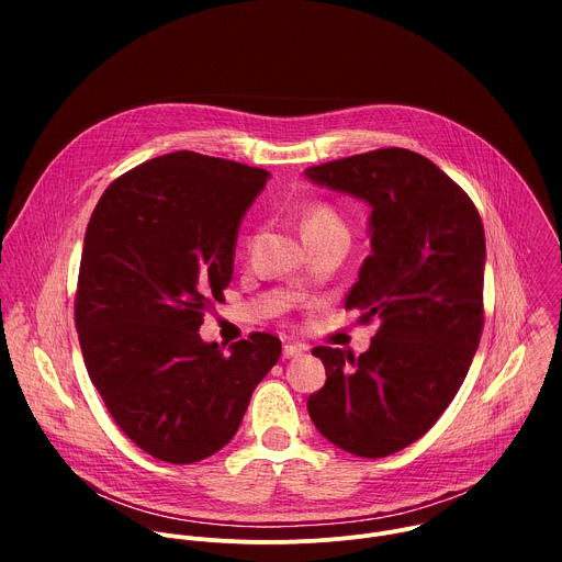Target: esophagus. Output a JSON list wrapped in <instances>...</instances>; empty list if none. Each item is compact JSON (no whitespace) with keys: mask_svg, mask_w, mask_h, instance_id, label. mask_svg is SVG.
Returning a JSON list of instances; mask_svg holds the SVG:
<instances>
[{"mask_svg":"<svg viewBox=\"0 0 562 562\" xmlns=\"http://www.w3.org/2000/svg\"><path fill=\"white\" fill-rule=\"evenodd\" d=\"M304 353V347L302 345H295V342H286L284 349H282V356L284 358H297Z\"/></svg>","mask_w":562,"mask_h":562,"instance_id":"34e87169","label":"esophagus"}]
</instances>
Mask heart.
Listing matches in <instances>:
<instances>
[{
	"label": "heart",
	"mask_w": 562,
	"mask_h": 562,
	"mask_svg": "<svg viewBox=\"0 0 562 562\" xmlns=\"http://www.w3.org/2000/svg\"><path fill=\"white\" fill-rule=\"evenodd\" d=\"M302 235H319V233H342L347 235V224L336 206L327 202H311L300 213Z\"/></svg>",
	"instance_id": "1"
}]
</instances>
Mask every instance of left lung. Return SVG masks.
Returning <instances> with one entry per match:
<instances>
[{
    "label": "left lung",
    "instance_id": "1",
    "mask_svg": "<svg viewBox=\"0 0 562 562\" xmlns=\"http://www.w3.org/2000/svg\"><path fill=\"white\" fill-rule=\"evenodd\" d=\"M304 176L371 206V256L347 308L380 319L358 358L313 349L327 382L306 409L336 447L384 458L436 425L471 367L483 331L485 228L469 195L407 148L336 159Z\"/></svg>",
    "mask_w": 562,
    "mask_h": 562
}]
</instances>
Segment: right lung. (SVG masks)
Listing matches in <instances>:
<instances>
[{
    "mask_svg": "<svg viewBox=\"0 0 562 562\" xmlns=\"http://www.w3.org/2000/svg\"><path fill=\"white\" fill-rule=\"evenodd\" d=\"M271 176L176 150L131 169L100 198L79 265L75 327L91 382L146 453L191 464L220 451L280 338L228 347L200 338L231 282L239 224Z\"/></svg>",
    "mask_w": 562,
    "mask_h": 562,
    "instance_id": "right-lung-1",
    "label": "right lung"
}]
</instances>
